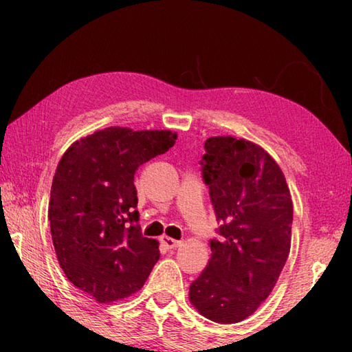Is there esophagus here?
<instances>
[{"label": "esophagus", "instance_id": "1", "mask_svg": "<svg viewBox=\"0 0 352 352\" xmlns=\"http://www.w3.org/2000/svg\"><path fill=\"white\" fill-rule=\"evenodd\" d=\"M160 241H162V243L166 248H177V247L182 245L180 241L172 239V237H169V236H162V237H160Z\"/></svg>", "mask_w": 352, "mask_h": 352}]
</instances>
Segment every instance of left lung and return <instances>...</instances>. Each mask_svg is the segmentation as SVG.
<instances>
[{"instance_id": "8db88e82", "label": "left lung", "mask_w": 352, "mask_h": 352, "mask_svg": "<svg viewBox=\"0 0 352 352\" xmlns=\"http://www.w3.org/2000/svg\"><path fill=\"white\" fill-rule=\"evenodd\" d=\"M201 174L220 223L211 258L190 284L189 301L205 318L231 324L272 294L287 261L294 205L281 168L261 146L234 136L205 142Z\"/></svg>"}]
</instances>
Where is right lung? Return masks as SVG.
<instances>
[{
	"instance_id": "add662e5",
	"label": "right lung",
	"mask_w": 352,
	"mask_h": 352,
	"mask_svg": "<svg viewBox=\"0 0 352 352\" xmlns=\"http://www.w3.org/2000/svg\"><path fill=\"white\" fill-rule=\"evenodd\" d=\"M170 130L107 127L73 142L57 164L47 219L65 275L98 302L132 296L160 258L140 233L135 172L175 144Z\"/></svg>"
}]
</instances>
